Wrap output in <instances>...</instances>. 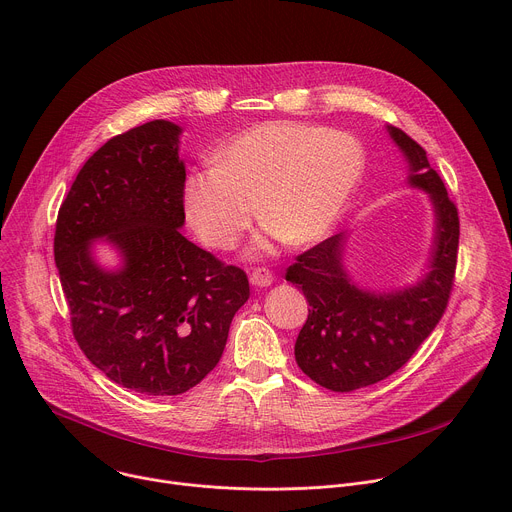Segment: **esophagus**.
<instances>
[{
    "instance_id": "obj_1",
    "label": "esophagus",
    "mask_w": 512,
    "mask_h": 512,
    "mask_svg": "<svg viewBox=\"0 0 512 512\" xmlns=\"http://www.w3.org/2000/svg\"><path fill=\"white\" fill-rule=\"evenodd\" d=\"M249 281L255 287H269L273 283V273L269 269H265V267H257V269H253Z\"/></svg>"
}]
</instances>
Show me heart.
Wrapping results in <instances>:
<instances>
[{
	"mask_svg": "<svg viewBox=\"0 0 512 512\" xmlns=\"http://www.w3.org/2000/svg\"><path fill=\"white\" fill-rule=\"evenodd\" d=\"M214 166L188 172L182 186L192 231L229 251L257 216L267 237L304 247L324 239L358 190L367 154L346 131L298 121H267L229 139ZM267 237L257 251L269 247Z\"/></svg>",
	"mask_w": 512,
	"mask_h": 512,
	"instance_id": "obj_1",
	"label": "heart"
}]
</instances>
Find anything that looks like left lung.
I'll list each match as a JSON object with an SVG mask.
<instances>
[{
    "label": "left lung",
    "mask_w": 512,
    "mask_h": 512,
    "mask_svg": "<svg viewBox=\"0 0 512 512\" xmlns=\"http://www.w3.org/2000/svg\"><path fill=\"white\" fill-rule=\"evenodd\" d=\"M387 131L409 164V186L427 192L433 206V245L423 277L391 291L358 287L344 267L346 233L298 255L285 273L310 304L296 340L298 367L336 393L375 385L399 371L442 320L454 285L458 208L421 145L399 127L387 125Z\"/></svg>",
    "instance_id": "8db88e82"
}]
</instances>
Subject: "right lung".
<instances>
[{
	"instance_id": "1",
	"label": "right lung",
	"mask_w": 512,
	"mask_h": 512,
	"mask_svg": "<svg viewBox=\"0 0 512 512\" xmlns=\"http://www.w3.org/2000/svg\"><path fill=\"white\" fill-rule=\"evenodd\" d=\"M182 129L156 119L115 135L85 162L56 218L54 261L70 326L111 381L143 395H180L221 360L249 300L243 269L188 241L178 156ZM105 240L122 265L105 270Z\"/></svg>"
}]
</instances>
